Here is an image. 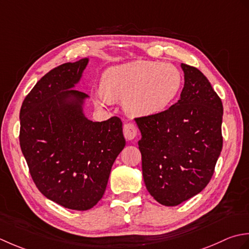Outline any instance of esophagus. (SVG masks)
Listing matches in <instances>:
<instances>
[{"label":"esophagus","instance_id":"34e87169","mask_svg":"<svg viewBox=\"0 0 249 249\" xmlns=\"http://www.w3.org/2000/svg\"><path fill=\"white\" fill-rule=\"evenodd\" d=\"M124 135L128 141H132L135 139V136L138 135V128L136 125L132 123H126L124 125Z\"/></svg>","mask_w":249,"mask_h":249}]
</instances>
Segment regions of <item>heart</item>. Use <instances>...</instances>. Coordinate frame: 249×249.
<instances>
[{
	"label": "heart",
	"instance_id": "b5f03b06",
	"mask_svg": "<svg viewBox=\"0 0 249 249\" xmlns=\"http://www.w3.org/2000/svg\"><path fill=\"white\" fill-rule=\"evenodd\" d=\"M180 86L181 75L174 65L139 60L106 71L95 101L104 105L124 100L129 114L150 116L169 107Z\"/></svg>",
	"mask_w": 249,
	"mask_h": 249
}]
</instances>
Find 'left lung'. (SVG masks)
<instances>
[{"instance_id":"obj_1","label":"left lung","mask_w":249,"mask_h":249,"mask_svg":"<svg viewBox=\"0 0 249 249\" xmlns=\"http://www.w3.org/2000/svg\"><path fill=\"white\" fill-rule=\"evenodd\" d=\"M181 69L185 84L178 102L161 113L135 118L146 188L165 206L200 194L222 149L220 98L200 70L184 63Z\"/></svg>"}]
</instances>
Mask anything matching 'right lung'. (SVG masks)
<instances>
[{"mask_svg": "<svg viewBox=\"0 0 249 249\" xmlns=\"http://www.w3.org/2000/svg\"><path fill=\"white\" fill-rule=\"evenodd\" d=\"M85 58L44 75L20 108L19 142L34 184L65 209L87 211L103 196L125 141L119 117L93 123L83 111L88 95L73 89Z\"/></svg>", "mask_w": 249, "mask_h": 249, "instance_id": "right-lung-1", "label": "right lung"}]
</instances>
